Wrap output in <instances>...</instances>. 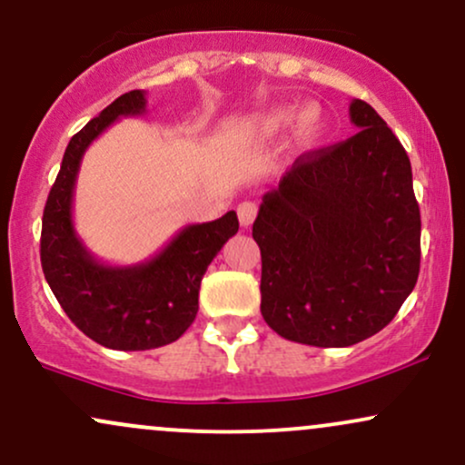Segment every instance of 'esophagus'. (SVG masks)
Here are the masks:
<instances>
[{
	"mask_svg": "<svg viewBox=\"0 0 465 465\" xmlns=\"http://www.w3.org/2000/svg\"><path fill=\"white\" fill-rule=\"evenodd\" d=\"M255 216H257V205L253 201H242V203L238 205V221L242 227L253 225Z\"/></svg>",
	"mask_w": 465,
	"mask_h": 465,
	"instance_id": "obj_1",
	"label": "esophagus"
}]
</instances>
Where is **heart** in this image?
Here are the masks:
<instances>
[{
    "instance_id": "b5f03b06",
    "label": "heart",
    "mask_w": 465,
    "mask_h": 465,
    "mask_svg": "<svg viewBox=\"0 0 465 465\" xmlns=\"http://www.w3.org/2000/svg\"><path fill=\"white\" fill-rule=\"evenodd\" d=\"M299 121V134L301 136H312L316 132V112L314 110H294V108H275L266 112L260 119V127L264 134H277L283 132L286 127Z\"/></svg>"
}]
</instances>
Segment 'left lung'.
<instances>
[{"label": "left lung", "mask_w": 465, "mask_h": 465, "mask_svg": "<svg viewBox=\"0 0 465 465\" xmlns=\"http://www.w3.org/2000/svg\"><path fill=\"white\" fill-rule=\"evenodd\" d=\"M355 136L296 158L262 197V316L299 344L342 349L379 333L420 271L411 164L381 116L353 99Z\"/></svg>", "instance_id": "left-lung-1"}]
</instances>
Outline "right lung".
<instances>
[{
	"label": "right lung",
	"mask_w": 465,
	"mask_h": 465,
	"mask_svg": "<svg viewBox=\"0 0 465 465\" xmlns=\"http://www.w3.org/2000/svg\"><path fill=\"white\" fill-rule=\"evenodd\" d=\"M147 110V93L114 99L71 138L43 212L41 264L45 279L75 327L114 351H149L171 344L193 324L201 279L229 238L236 212L186 225L153 257L132 266L97 260L73 225V194L86 149L121 116Z\"/></svg>",
	"instance_id": "1"
}]
</instances>
